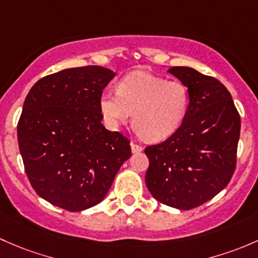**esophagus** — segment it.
<instances>
[{
  "label": "esophagus",
  "instance_id": "1",
  "mask_svg": "<svg viewBox=\"0 0 258 258\" xmlns=\"http://www.w3.org/2000/svg\"><path fill=\"white\" fill-rule=\"evenodd\" d=\"M130 147H132V151H133V153H140V151L143 150L142 145L137 144V143H134V142L130 143Z\"/></svg>",
  "mask_w": 258,
  "mask_h": 258
}]
</instances>
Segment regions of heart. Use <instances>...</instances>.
<instances>
[{
  "label": "heart",
  "instance_id": "b5f03b06",
  "mask_svg": "<svg viewBox=\"0 0 258 258\" xmlns=\"http://www.w3.org/2000/svg\"><path fill=\"white\" fill-rule=\"evenodd\" d=\"M190 104V90L181 81L137 71L116 84V94L100 97V110L113 126L129 120L144 139L159 142L174 134L184 121Z\"/></svg>",
  "mask_w": 258,
  "mask_h": 258
}]
</instances>
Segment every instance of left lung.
I'll return each instance as SVG.
<instances>
[{"mask_svg": "<svg viewBox=\"0 0 258 258\" xmlns=\"http://www.w3.org/2000/svg\"><path fill=\"white\" fill-rule=\"evenodd\" d=\"M169 73L190 90L184 121L163 143L149 145L145 184L164 205L190 210L227 186L237 163L241 118L226 87L188 67Z\"/></svg>", "mask_w": 258, "mask_h": 258, "instance_id": "8db88e82", "label": "left lung"}]
</instances>
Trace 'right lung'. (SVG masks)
Returning a JSON list of instances; mask_svg holds the SVG:
<instances>
[{"label":"right lung","mask_w":258,"mask_h":258,"mask_svg":"<svg viewBox=\"0 0 258 258\" xmlns=\"http://www.w3.org/2000/svg\"><path fill=\"white\" fill-rule=\"evenodd\" d=\"M114 76L99 66L70 68L26 97L18 147L32 187L52 205L77 212L99 204L132 155L128 138L102 124L100 97Z\"/></svg>","instance_id":"1"}]
</instances>
